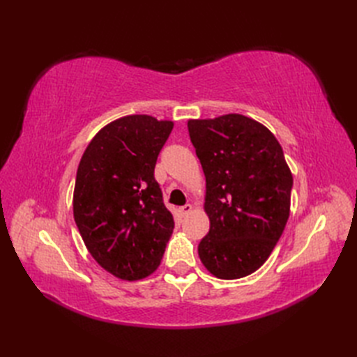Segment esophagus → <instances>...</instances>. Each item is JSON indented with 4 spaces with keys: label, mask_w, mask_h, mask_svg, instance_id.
<instances>
[{
    "label": "esophagus",
    "mask_w": 357,
    "mask_h": 357,
    "mask_svg": "<svg viewBox=\"0 0 357 357\" xmlns=\"http://www.w3.org/2000/svg\"><path fill=\"white\" fill-rule=\"evenodd\" d=\"M178 211H180L181 215H186V214H189L192 211V205L190 204H185V205H183V207L178 208Z\"/></svg>",
    "instance_id": "34e87169"
}]
</instances>
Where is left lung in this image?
<instances>
[{
	"instance_id": "obj_1",
	"label": "left lung",
	"mask_w": 357,
	"mask_h": 357,
	"mask_svg": "<svg viewBox=\"0 0 357 357\" xmlns=\"http://www.w3.org/2000/svg\"><path fill=\"white\" fill-rule=\"evenodd\" d=\"M188 129L207 183L199 259L218 278L245 277L265 264L289 219L294 177L283 149L243 114L192 119Z\"/></svg>"
}]
</instances>
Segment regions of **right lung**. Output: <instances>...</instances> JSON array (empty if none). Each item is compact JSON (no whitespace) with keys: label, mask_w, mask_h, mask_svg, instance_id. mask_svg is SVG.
I'll return each mask as SVG.
<instances>
[{"label":"right lung","mask_w":357,"mask_h":357,"mask_svg":"<svg viewBox=\"0 0 357 357\" xmlns=\"http://www.w3.org/2000/svg\"><path fill=\"white\" fill-rule=\"evenodd\" d=\"M172 126L147 114L117 119L92 138L77 168L73 211L84 245L128 282L155 271L174 229L153 174Z\"/></svg>","instance_id":"right-lung-1"}]
</instances>
